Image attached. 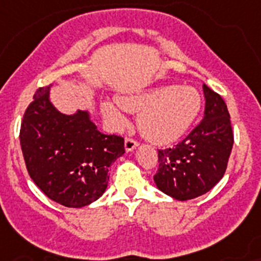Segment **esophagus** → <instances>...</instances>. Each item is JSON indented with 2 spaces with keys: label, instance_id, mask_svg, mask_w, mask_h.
<instances>
[{
  "label": "esophagus",
  "instance_id": "obj_1",
  "mask_svg": "<svg viewBox=\"0 0 261 261\" xmlns=\"http://www.w3.org/2000/svg\"><path fill=\"white\" fill-rule=\"evenodd\" d=\"M137 145H139V143H137L135 139H132V137H126L125 139V150L126 152H130V150H133Z\"/></svg>",
  "mask_w": 261,
  "mask_h": 261
}]
</instances>
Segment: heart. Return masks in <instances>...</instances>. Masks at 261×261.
<instances>
[{
    "label": "heart",
    "instance_id": "1",
    "mask_svg": "<svg viewBox=\"0 0 261 261\" xmlns=\"http://www.w3.org/2000/svg\"><path fill=\"white\" fill-rule=\"evenodd\" d=\"M117 102L125 111L140 113V130L146 139L156 144L177 141L191 128L201 107L197 90L174 85L118 97ZM101 109L105 118L113 125L122 126L126 122L125 116L113 102H102Z\"/></svg>",
    "mask_w": 261,
    "mask_h": 261
}]
</instances>
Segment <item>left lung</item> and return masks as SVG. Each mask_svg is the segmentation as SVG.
Masks as SVG:
<instances>
[{
	"label": "left lung",
	"instance_id": "left-lung-1",
	"mask_svg": "<svg viewBox=\"0 0 261 261\" xmlns=\"http://www.w3.org/2000/svg\"><path fill=\"white\" fill-rule=\"evenodd\" d=\"M204 117L173 148L159 149L157 188L184 201L204 195L223 178L233 145L231 118L220 94L203 85Z\"/></svg>",
	"mask_w": 261,
	"mask_h": 261
}]
</instances>
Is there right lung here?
<instances>
[{
  "label": "right lung",
  "instance_id": "obj_1",
  "mask_svg": "<svg viewBox=\"0 0 261 261\" xmlns=\"http://www.w3.org/2000/svg\"><path fill=\"white\" fill-rule=\"evenodd\" d=\"M49 87L38 88L25 111L19 143L28 173L49 199L81 208L102 196L109 167L125 153L121 136L104 135L89 113L58 112L49 100Z\"/></svg>",
  "mask_w": 261,
  "mask_h": 261
}]
</instances>
